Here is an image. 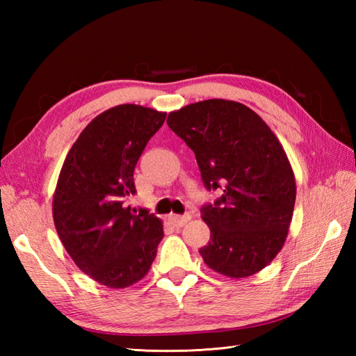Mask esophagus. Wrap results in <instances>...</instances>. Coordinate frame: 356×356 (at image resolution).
<instances>
[{
    "label": "esophagus",
    "instance_id": "34e87169",
    "mask_svg": "<svg viewBox=\"0 0 356 356\" xmlns=\"http://www.w3.org/2000/svg\"><path fill=\"white\" fill-rule=\"evenodd\" d=\"M171 220L174 223L176 228H182L188 222L191 220V216L190 214H184V216H171Z\"/></svg>",
    "mask_w": 356,
    "mask_h": 356
}]
</instances>
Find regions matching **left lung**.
<instances>
[{
	"instance_id": "left-lung-1",
	"label": "left lung",
	"mask_w": 356,
	"mask_h": 356,
	"mask_svg": "<svg viewBox=\"0 0 356 356\" xmlns=\"http://www.w3.org/2000/svg\"><path fill=\"white\" fill-rule=\"evenodd\" d=\"M166 124L194 151L207 190H223L202 208L211 231L203 261L231 278L266 268L284 245L297 195L277 136L255 111L226 99L186 105Z\"/></svg>"
}]
</instances>
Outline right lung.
<instances>
[{"label":"right lung","mask_w":356,"mask_h":356,"mask_svg":"<svg viewBox=\"0 0 356 356\" xmlns=\"http://www.w3.org/2000/svg\"><path fill=\"white\" fill-rule=\"evenodd\" d=\"M166 113L124 104L101 113L73 143L53 195V222L65 251L113 289L147 275L163 237L162 220L127 207L133 172Z\"/></svg>","instance_id":"right-lung-1"}]
</instances>
